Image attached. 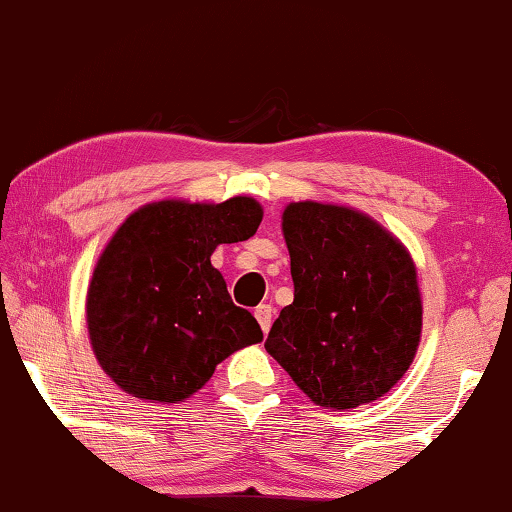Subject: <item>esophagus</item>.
<instances>
[{
  "instance_id": "1",
  "label": "esophagus",
  "mask_w": 512,
  "mask_h": 512,
  "mask_svg": "<svg viewBox=\"0 0 512 512\" xmlns=\"http://www.w3.org/2000/svg\"><path fill=\"white\" fill-rule=\"evenodd\" d=\"M254 316H256V320H258V325H261L263 334L270 332L272 318H274V309H272V306H270V304H261V306H258V309L254 311Z\"/></svg>"
}]
</instances>
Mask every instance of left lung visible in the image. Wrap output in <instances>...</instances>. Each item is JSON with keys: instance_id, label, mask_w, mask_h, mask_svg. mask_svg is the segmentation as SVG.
<instances>
[{"instance_id": "left-lung-1", "label": "left lung", "mask_w": 512, "mask_h": 512, "mask_svg": "<svg viewBox=\"0 0 512 512\" xmlns=\"http://www.w3.org/2000/svg\"><path fill=\"white\" fill-rule=\"evenodd\" d=\"M281 231L295 283L265 350L325 410L393 389L421 343L423 300L410 251L350 206L293 201Z\"/></svg>"}]
</instances>
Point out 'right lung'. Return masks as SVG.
Listing matches in <instances>:
<instances>
[{"mask_svg":"<svg viewBox=\"0 0 512 512\" xmlns=\"http://www.w3.org/2000/svg\"><path fill=\"white\" fill-rule=\"evenodd\" d=\"M261 219L251 196L162 199L125 217L86 290L93 355L116 387L146 403H185L217 364L263 341L210 263L219 245L251 238Z\"/></svg>","mask_w":512,"mask_h":512,"instance_id":"1","label":"right lung"}]
</instances>
